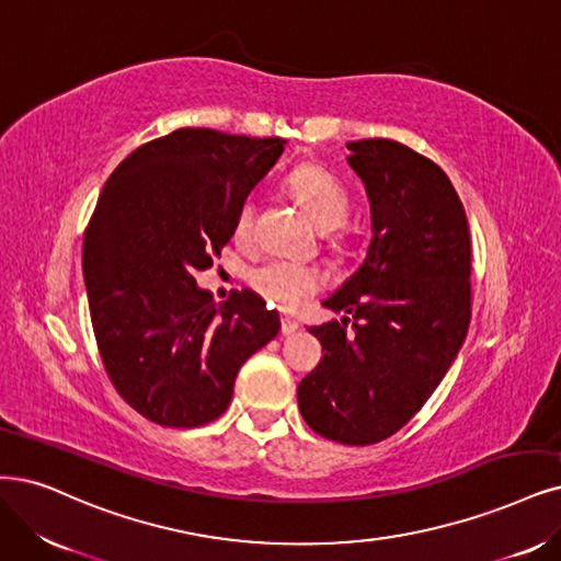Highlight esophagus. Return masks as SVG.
I'll return each mask as SVG.
<instances>
[{
	"instance_id": "obj_1",
	"label": "esophagus",
	"mask_w": 561,
	"mask_h": 561,
	"mask_svg": "<svg viewBox=\"0 0 561 561\" xmlns=\"http://www.w3.org/2000/svg\"><path fill=\"white\" fill-rule=\"evenodd\" d=\"M300 328V323L291 317H282V335H294L296 330Z\"/></svg>"
}]
</instances>
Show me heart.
Masks as SVG:
<instances>
[{
    "label": "heart",
    "instance_id": "b5f03b06",
    "mask_svg": "<svg viewBox=\"0 0 561 561\" xmlns=\"http://www.w3.org/2000/svg\"><path fill=\"white\" fill-rule=\"evenodd\" d=\"M288 192L294 194L296 203L305 215L314 221L321 231H335L348 213L351 198L342 182L317 163H300L286 180ZM254 215L256 207L252 201H244L233 221V236L238 242H249L254 236ZM249 284L254 291L282 309L298 307L309 294L319 286V275L314 270L298 267L291 263L267 261L249 273Z\"/></svg>",
    "mask_w": 561,
    "mask_h": 561
}]
</instances>
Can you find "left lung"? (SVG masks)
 I'll return each instance as SVG.
<instances>
[{"label": "left lung", "mask_w": 561, "mask_h": 561, "mask_svg": "<svg viewBox=\"0 0 561 561\" xmlns=\"http://www.w3.org/2000/svg\"><path fill=\"white\" fill-rule=\"evenodd\" d=\"M346 148L371 238L356 273L323 300L344 317L309 328L323 360L300 381L298 407L321 437L369 446L411 421L458 356L471 319V244L462 201L437 163L388 138Z\"/></svg>", "instance_id": "left-lung-1"}]
</instances>
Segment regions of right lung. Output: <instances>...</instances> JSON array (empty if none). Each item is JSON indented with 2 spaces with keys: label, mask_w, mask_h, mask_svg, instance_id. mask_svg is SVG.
Returning a JSON list of instances; mask_svg holds the SVG:
<instances>
[{
  "label": "right lung",
  "mask_w": 561,
  "mask_h": 561,
  "mask_svg": "<svg viewBox=\"0 0 561 561\" xmlns=\"http://www.w3.org/2000/svg\"><path fill=\"white\" fill-rule=\"evenodd\" d=\"M284 138L178 129L140 145L103 184L82 244L99 354L119 396L163 427L231 404L242 363L279 333L254 291L217 305L194 275L233 238L240 205Z\"/></svg>",
  "instance_id": "obj_1"
}]
</instances>
